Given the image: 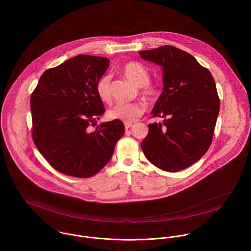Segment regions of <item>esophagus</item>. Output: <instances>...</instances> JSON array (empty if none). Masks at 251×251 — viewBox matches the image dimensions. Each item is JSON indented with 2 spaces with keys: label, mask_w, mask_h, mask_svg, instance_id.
I'll list each match as a JSON object with an SVG mask.
<instances>
[{
  "label": "esophagus",
  "mask_w": 251,
  "mask_h": 251,
  "mask_svg": "<svg viewBox=\"0 0 251 251\" xmlns=\"http://www.w3.org/2000/svg\"><path fill=\"white\" fill-rule=\"evenodd\" d=\"M130 126H132V123H126L125 124V128L128 129Z\"/></svg>",
  "instance_id": "esophagus-1"
}]
</instances>
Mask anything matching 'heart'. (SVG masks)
Wrapping results in <instances>:
<instances>
[{
	"label": "heart",
	"instance_id": "obj_1",
	"mask_svg": "<svg viewBox=\"0 0 251 251\" xmlns=\"http://www.w3.org/2000/svg\"><path fill=\"white\" fill-rule=\"evenodd\" d=\"M123 74L132 84L137 87H141V95L147 100H153L157 96V89L149 84L150 73L148 70L137 62L126 63L123 67ZM110 75L105 74L101 76L96 84V92L99 99L109 103L111 101L110 91ZM145 108L142 103L134 102L129 104H117L108 111V117L112 120H119L125 123L135 122L144 114Z\"/></svg>",
	"mask_w": 251,
	"mask_h": 251
}]
</instances>
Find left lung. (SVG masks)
<instances>
[{
    "label": "left lung",
    "instance_id": "left-lung-1",
    "mask_svg": "<svg viewBox=\"0 0 251 251\" xmlns=\"http://www.w3.org/2000/svg\"><path fill=\"white\" fill-rule=\"evenodd\" d=\"M162 68L163 92L151 111L162 123L149 125L141 143L147 159L166 172H178L209 150L220 107L215 80L189 53L171 45L139 51Z\"/></svg>",
    "mask_w": 251,
    "mask_h": 251
}]
</instances>
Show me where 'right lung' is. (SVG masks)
<instances>
[{
  "mask_svg": "<svg viewBox=\"0 0 251 251\" xmlns=\"http://www.w3.org/2000/svg\"><path fill=\"white\" fill-rule=\"evenodd\" d=\"M109 60L78 55L42 73L31 96L32 137L39 152L62 174L90 178L110 160L116 143L125 134L122 121L102 123L105 111L96 92Z\"/></svg>",
  "mask_w": 251,
  "mask_h": 251,
  "instance_id": "obj_1",
  "label": "right lung"
}]
</instances>
